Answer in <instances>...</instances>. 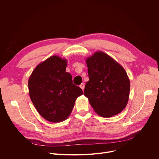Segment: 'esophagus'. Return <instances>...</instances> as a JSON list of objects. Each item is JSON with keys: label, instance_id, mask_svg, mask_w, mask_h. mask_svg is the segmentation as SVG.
Returning a JSON list of instances; mask_svg holds the SVG:
<instances>
[{"label": "esophagus", "instance_id": "1", "mask_svg": "<svg viewBox=\"0 0 159 159\" xmlns=\"http://www.w3.org/2000/svg\"><path fill=\"white\" fill-rule=\"evenodd\" d=\"M80 87L82 90H84V87H85V84H84V83H82V84L80 85Z\"/></svg>", "mask_w": 159, "mask_h": 159}]
</instances>
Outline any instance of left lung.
Wrapping results in <instances>:
<instances>
[{"label":"left lung","mask_w":159,"mask_h":159,"mask_svg":"<svg viewBox=\"0 0 159 159\" xmlns=\"http://www.w3.org/2000/svg\"><path fill=\"white\" fill-rule=\"evenodd\" d=\"M89 74L84 95L95 112L104 118L118 115L127 105L130 82L123 67L102 52L87 58Z\"/></svg>","instance_id":"left-lung-1"}]
</instances>
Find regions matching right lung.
<instances>
[{
    "instance_id": "1",
    "label": "right lung",
    "mask_w": 159,
    "mask_h": 159,
    "mask_svg": "<svg viewBox=\"0 0 159 159\" xmlns=\"http://www.w3.org/2000/svg\"><path fill=\"white\" fill-rule=\"evenodd\" d=\"M67 60L53 55L38 64L28 80L31 100L39 114L46 120L58 123L70 115L82 90L72 82L66 72Z\"/></svg>"
}]
</instances>
